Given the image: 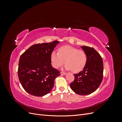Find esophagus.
I'll return each instance as SVG.
<instances>
[{"mask_svg": "<svg viewBox=\"0 0 122 122\" xmlns=\"http://www.w3.org/2000/svg\"><path fill=\"white\" fill-rule=\"evenodd\" d=\"M61 75H66V73H65L64 72H61Z\"/></svg>", "mask_w": 122, "mask_h": 122, "instance_id": "obj_1", "label": "esophagus"}]
</instances>
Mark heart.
Here are the masks:
<instances>
[{
    "label": "heart",
    "mask_w": 122,
    "mask_h": 122,
    "mask_svg": "<svg viewBox=\"0 0 122 122\" xmlns=\"http://www.w3.org/2000/svg\"><path fill=\"white\" fill-rule=\"evenodd\" d=\"M51 64L55 69L61 67L65 63V69L72 70L74 73L82 71L87 61V55L85 51L77 48L65 46L60 47L58 53L53 51L51 53Z\"/></svg>",
    "instance_id": "obj_1"
}]
</instances>
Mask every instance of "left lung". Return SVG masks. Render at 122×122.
I'll use <instances>...</instances> for the list:
<instances>
[{
  "label": "left lung",
  "mask_w": 122,
  "mask_h": 122,
  "mask_svg": "<svg viewBox=\"0 0 122 122\" xmlns=\"http://www.w3.org/2000/svg\"><path fill=\"white\" fill-rule=\"evenodd\" d=\"M81 48L87 55V61L83 70L74 74L75 79L70 87L75 93L87 95L99 87L103 76V63L101 55L92 47L83 46Z\"/></svg>",
  "instance_id": "1"
}]
</instances>
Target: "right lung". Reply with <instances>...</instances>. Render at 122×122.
<instances>
[{
	"label": "right lung",
	"instance_id": "right-lung-1",
	"mask_svg": "<svg viewBox=\"0 0 122 122\" xmlns=\"http://www.w3.org/2000/svg\"><path fill=\"white\" fill-rule=\"evenodd\" d=\"M58 43L55 41L35 44L21 55L18 75L22 86L28 94L42 97L52 89L55 79L61 74L52 67L50 55Z\"/></svg>",
	"mask_w": 122,
	"mask_h": 122
}]
</instances>
